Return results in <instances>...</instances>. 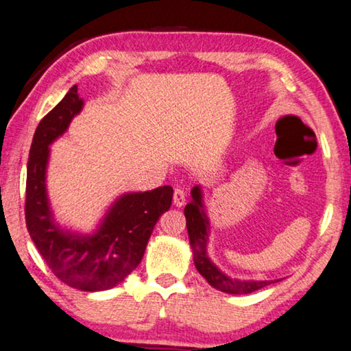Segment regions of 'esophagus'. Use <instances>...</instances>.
I'll return each mask as SVG.
<instances>
[{"mask_svg":"<svg viewBox=\"0 0 351 351\" xmlns=\"http://www.w3.org/2000/svg\"><path fill=\"white\" fill-rule=\"evenodd\" d=\"M172 204H174L177 208H182L183 205L186 204L185 193H183L182 189H176V191H174V195H172Z\"/></svg>","mask_w":351,"mask_h":351,"instance_id":"34e87169","label":"esophagus"}]
</instances>
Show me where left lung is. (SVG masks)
<instances>
[{
	"label": "left lung",
	"mask_w": 351,
	"mask_h": 351,
	"mask_svg": "<svg viewBox=\"0 0 351 351\" xmlns=\"http://www.w3.org/2000/svg\"><path fill=\"white\" fill-rule=\"evenodd\" d=\"M186 228L189 236V245L193 250V259L197 271L204 276L208 284L219 291L228 294H250L268 285L279 282L276 280H253V279H236L222 271L208 254L210 243L211 222L205 206V194L202 185H195L191 189V202L185 206Z\"/></svg>",
	"instance_id": "obj_1"
}]
</instances>
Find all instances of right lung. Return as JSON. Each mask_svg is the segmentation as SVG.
<instances>
[{
	"mask_svg": "<svg viewBox=\"0 0 351 351\" xmlns=\"http://www.w3.org/2000/svg\"><path fill=\"white\" fill-rule=\"evenodd\" d=\"M83 106L77 84L72 86L36 128L27 162L26 225L53 274L66 285L94 293L121 284L138 267L158 217L169 210L172 188L119 195L90 232L61 225L47 194L49 146L67 131Z\"/></svg>",
	"mask_w": 351,
	"mask_h": 351,
	"instance_id": "add662e5",
	"label": "right lung"
}]
</instances>
